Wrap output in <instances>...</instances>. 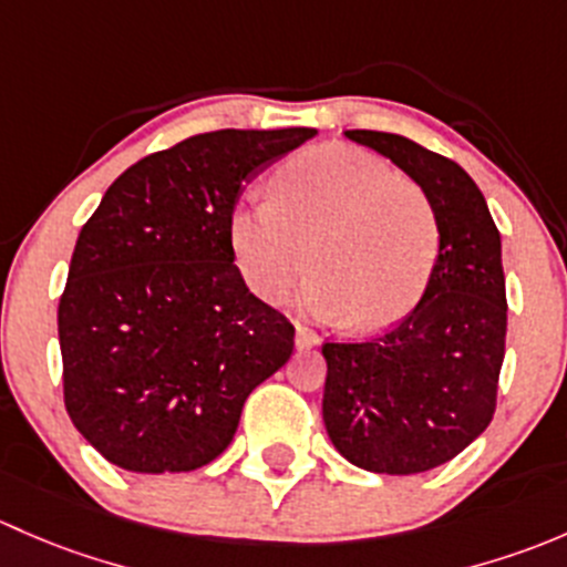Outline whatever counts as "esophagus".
<instances>
[{"label":"esophagus","instance_id":"1","mask_svg":"<svg viewBox=\"0 0 567 567\" xmlns=\"http://www.w3.org/2000/svg\"><path fill=\"white\" fill-rule=\"evenodd\" d=\"M295 341H297V347H300V349H308V347H317V343L322 341V338H319L317 332L311 330V327L297 324V336H295Z\"/></svg>","mask_w":567,"mask_h":567}]
</instances>
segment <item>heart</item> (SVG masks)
I'll list each match as a JSON object with an SVG mask.
<instances>
[{
	"instance_id": "1",
	"label": "heart",
	"mask_w": 567,
	"mask_h": 567,
	"mask_svg": "<svg viewBox=\"0 0 567 567\" xmlns=\"http://www.w3.org/2000/svg\"><path fill=\"white\" fill-rule=\"evenodd\" d=\"M270 198L235 207L231 248L243 278L278 297L311 261L300 300L354 330L399 322L423 295L440 248L429 196L360 150L327 144L284 163Z\"/></svg>"
}]
</instances>
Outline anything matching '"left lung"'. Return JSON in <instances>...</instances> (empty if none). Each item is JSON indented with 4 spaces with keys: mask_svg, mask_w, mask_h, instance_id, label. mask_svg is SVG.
Returning a JSON list of instances; mask_svg holds the SVG:
<instances>
[{
    "mask_svg": "<svg viewBox=\"0 0 567 567\" xmlns=\"http://www.w3.org/2000/svg\"><path fill=\"white\" fill-rule=\"evenodd\" d=\"M425 190L440 254L410 317L365 341H327L322 414L343 458L414 475L456 458L492 423L505 360L502 243L481 188L456 161L382 131H347Z\"/></svg>",
    "mask_w": 567,
    "mask_h": 567,
    "instance_id": "left-lung-1",
    "label": "left lung"
}]
</instances>
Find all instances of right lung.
<instances>
[{"label": "right lung", "mask_w": 567, "mask_h": 567, "mask_svg": "<svg viewBox=\"0 0 567 567\" xmlns=\"http://www.w3.org/2000/svg\"><path fill=\"white\" fill-rule=\"evenodd\" d=\"M313 127L213 131L133 163L81 226L60 297L65 410L127 472L209 464L243 404L295 349V327L250 295L229 220L243 183Z\"/></svg>", "instance_id": "obj_1"}]
</instances>
